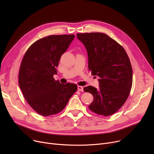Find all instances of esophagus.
<instances>
[{
  "label": "esophagus",
  "instance_id": "esophagus-1",
  "mask_svg": "<svg viewBox=\"0 0 154 154\" xmlns=\"http://www.w3.org/2000/svg\"><path fill=\"white\" fill-rule=\"evenodd\" d=\"M77 88H78V91H81V92H83L84 91V87H82V86H78L77 87Z\"/></svg>",
  "mask_w": 154,
  "mask_h": 154
}]
</instances>
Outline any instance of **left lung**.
I'll use <instances>...</instances> for the list:
<instances>
[{
	"label": "left lung",
	"mask_w": 154,
	"mask_h": 154,
	"mask_svg": "<svg viewBox=\"0 0 154 154\" xmlns=\"http://www.w3.org/2000/svg\"><path fill=\"white\" fill-rule=\"evenodd\" d=\"M88 55V67L99 77V88L84 87L94 100L88 106L97 114L109 116L122 107L130 94L132 68L124 48L107 35L100 32L77 34Z\"/></svg>",
	"instance_id": "1"
}]
</instances>
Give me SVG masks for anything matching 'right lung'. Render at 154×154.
<instances>
[{
	"mask_svg": "<svg viewBox=\"0 0 154 154\" xmlns=\"http://www.w3.org/2000/svg\"><path fill=\"white\" fill-rule=\"evenodd\" d=\"M74 35H54L32 44L24 55L20 67L19 84L30 106L43 116L54 115L66 106L77 90L74 84H61L53 77L62 55Z\"/></svg>",
	"mask_w": 154,
	"mask_h": 154,
	"instance_id": "obj_1",
	"label": "right lung"
}]
</instances>
